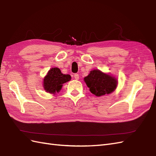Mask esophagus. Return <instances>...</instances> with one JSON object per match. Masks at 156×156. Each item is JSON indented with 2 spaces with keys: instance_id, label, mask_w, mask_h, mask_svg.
<instances>
[{
  "instance_id": "esophagus-1",
  "label": "esophagus",
  "mask_w": 156,
  "mask_h": 156,
  "mask_svg": "<svg viewBox=\"0 0 156 156\" xmlns=\"http://www.w3.org/2000/svg\"><path fill=\"white\" fill-rule=\"evenodd\" d=\"M74 78L76 79V80H78L79 79V74H77V73H75V75H74Z\"/></svg>"
}]
</instances>
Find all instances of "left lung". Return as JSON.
Segmentation results:
<instances>
[{
  "instance_id": "8db88e82",
  "label": "left lung",
  "mask_w": 156,
  "mask_h": 156,
  "mask_svg": "<svg viewBox=\"0 0 156 156\" xmlns=\"http://www.w3.org/2000/svg\"><path fill=\"white\" fill-rule=\"evenodd\" d=\"M84 80L91 93L96 96L111 93L115 89L117 84L115 78L98 69L91 71Z\"/></svg>"
}]
</instances>
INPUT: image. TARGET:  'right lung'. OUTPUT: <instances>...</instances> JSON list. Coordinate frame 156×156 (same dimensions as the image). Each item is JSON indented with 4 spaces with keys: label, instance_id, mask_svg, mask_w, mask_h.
I'll return each mask as SVG.
<instances>
[{
    "label": "right lung",
    "instance_id": "1",
    "mask_svg": "<svg viewBox=\"0 0 156 156\" xmlns=\"http://www.w3.org/2000/svg\"><path fill=\"white\" fill-rule=\"evenodd\" d=\"M71 80L69 75L62 73L58 68L50 69L44 79V88L46 92L54 94L61 90L63 84Z\"/></svg>",
    "mask_w": 156,
    "mask_h": 156
}]
</instances>
